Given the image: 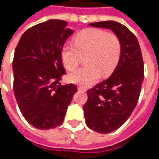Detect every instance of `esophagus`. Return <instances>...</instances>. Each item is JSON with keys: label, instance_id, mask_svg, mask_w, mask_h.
I'll use <instances>...</instances> for the list:
<instances>
[{"label": "esophagus", "instance_id": "obj_1", "mask_svg": "<svg viewBox=\"0 0 159 159\" xmlns=\"http://www.w3.org/2000/svg\"><path fill=\"white\" fill-rule=\"evenodd\" d=\"M78 90L80 91V92H86V88H83L81 86H78Z\"/></svg>", "mask_w": 159, "mask_h": 159}]
</instances>
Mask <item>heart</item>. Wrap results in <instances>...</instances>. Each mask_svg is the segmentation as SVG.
I'll return each instance as SVG.
<instances>
[{
  "label": "heart",
  "mask_w": 159,
  "mask_h": 159,
  "mask_svg": "<svg viewBox=\"0 0 159 159\" xmlns=\"http://www.w3.org/2000/svg\"><path fill=\"white\" fill-rule=\"evenodd\" d=\"M74 45L62 48L63 65L73 71L86 56V66L72 73L69 81L82 86H90L98 81L100 74L107 77L113 73L121 55V42L114 34L98 28H88L74 37Z\"/></svg>",
  "instance_id": "1"
}]
</instances>
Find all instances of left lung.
<instances>
[{
    "instance_id": "8db88e82",
    "label": "left lung",
    "mask_w": 159,
    "mask_h": 159,
    "mask_svg": "<svg viewBox=\"0 0 159 159\" xmlns=\"http://www.w3.org/2000/svg\"><path fill=\"white\" fill-rule=\"evenodd\" d=\"M111 29L121 42L119 64L110 77L87 91L84 115L87 126L99 133L117 130L131 116L144 81V62L136 36L114 20L89 24Z\"/></svg>"
}]
</instances>
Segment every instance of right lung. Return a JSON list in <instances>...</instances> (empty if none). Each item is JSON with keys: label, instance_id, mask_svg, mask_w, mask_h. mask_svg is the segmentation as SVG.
<instances>
[{"label": "right lung", "instance_id": "add662e5", "mask_svg": "<svg viewBox=\"0 0 159 159\" xmlns=\"http://www.w3.org/2000/svg\"><path fill=\"white\" fill-rule=\"evenodd\" d=\"M67 22L49 20L27 29L15 48L13 61L14 93L23 117L41 130L55 128L64 121L77 86H61L66 73L61 52L73 33Z\"/></svg>", "mask_w": 159, "mask_h": 159}]
</instances>
